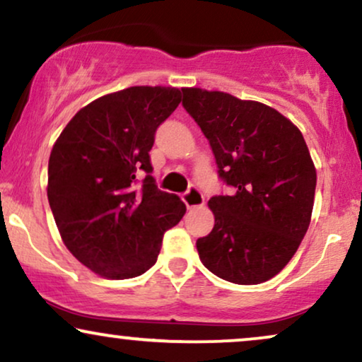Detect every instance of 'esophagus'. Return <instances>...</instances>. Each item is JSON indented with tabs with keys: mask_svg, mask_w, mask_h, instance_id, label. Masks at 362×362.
Returning <instances> with one entry per match:
<instances>
[{
	"mask_svg": "<svg viewBox=\"0 0 362 362\" xmlns=\"http://www.w3.org/2000/svg\"><path fill=\"white\" fill-rule=\"evenodd\" d=\"M182 202H185L186 206L188 209H193V208H199L204 204V196L202 191H199L196 186H191V188L186 191L185 194H182Z\"/></svg>",
	"mask_w": 362,
	"mask_h": 362,
	"instance_id": "34e87169",
	"label": "esophagus"
}]
</instances>
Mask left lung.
<instances>
[{
  "mask_svg": "<svg viewBox=\"0 0 362 362\" xmlns=\"http://www.w3.org/2000/svg\"><path fill=\"white\" fill-rule=\"evenodd\" d=\"M181 90L182 107L211 146L218 176L231 188L208 202L215 226L196 240L199 258L226 282H265L287 265L309 228L317 174L304 136L260 102Z\"/></svg>",
  "mask_w": 362,
  "mask_h": 362,
  "instance_id": "1",
  "label": "left lung"
}]
</instances>
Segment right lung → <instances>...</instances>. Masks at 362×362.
Masks as SVG:
<instances>
[{"label":"right lung","instance_id":"obj_1","mask_svg":"<svg viewBox=\"0 0 362 362\" xmlns=\"http://www.w3.org/2000/svg\"><path fill=\"white\" fill-rule=\"evenodd\" d=\"M180 102L173 87L109 93L80 109L53 146L48 203L65 247L95 274H144L164 233L185 216V203L156 186L149 156L156 131Z\"/></svg>","mask_w":362,"mask_h":362}]
</instances>
